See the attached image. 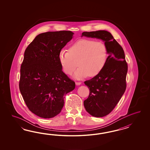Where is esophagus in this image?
I'll return each instance as SVG.
<instances>
[{"instance_id":"obj_1","label":"esophagus","mask_w":150,"mask_h":150,"mask_svg":"<svg viewBox=\"0 0 150 150\" xmlns=\"http://www.w3.org/2000/svg\"><path fill=\"white\" fill-rule=\"evenodd\" d=\"M75 83H76V85H77V86H79V85H80L81 84V83L80 82H76Z\"/></svg>"}]
</instances>
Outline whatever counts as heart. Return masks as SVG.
<instances>
[{
    "instance_id": "obj_1",
    "label": "heart",
    "mask_w": 150,
    "mask_h": 150,
    "mask_svg": "<svg viewBox=\"0 0 150 150\" xmlns=\"http://www.w3.org/2000/svg\"><path fill=\"white\" fill-rule=\"evenodd\" d=\"M59 62L64 72L71 75L77 68H79L74 75L77 80L87 76H95L105 67L108 58L107 47L102 42L89 39H81L71 45L69 51L59 52Z\"/></svg>"
}]
</instances>
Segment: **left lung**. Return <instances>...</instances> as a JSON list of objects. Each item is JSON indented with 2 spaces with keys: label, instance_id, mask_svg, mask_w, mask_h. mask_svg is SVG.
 Segmentation results:
<instances>
[{
  "label": "left lung",
  "instance_id": "8db88e82",
  "mask_svg": "<svg viewBox=\"0 0 150 150\" xmlns=\"http://www.w3.org/2000/svg\"><path fill=\"white\" fill-rule=\"evenodd\" d=\"M100 39L107 47L108 57L105 67L98 75L84 82L90 89L83 105L93 117H103L110 113L126 90L127 64L123 48L107 31L83 32L81 37Z\"/></svg>",
  "mask_w": 150,
  "mask_h": 150
}]
</instances>
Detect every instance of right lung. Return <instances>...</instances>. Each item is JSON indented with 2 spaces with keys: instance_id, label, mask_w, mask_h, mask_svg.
<instances>
[{
  "instance_id": "obj_1",
  "label": "right lung",
  "mask_w": 150,
  "mask_h": 150,
  "mask_svg": "<svg viewBox=\"0 0 150 150\" xmlns=\"http://www.w3.org/2000/svg\"><path fill=\"white\" fill-rule=\"evenodd\" d=\"M74 34L70 31L40 33L25 51L19 88L28 109L41 118L60 113L65 96L75 89V83L63 73L58 58Z\"/></svg>"
}]
</instances>
